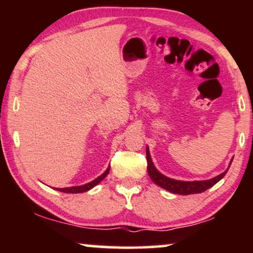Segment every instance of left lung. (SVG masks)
Here are the masks:
<instances>
[{
  "instance_id": "8db88e82",
  "label": "left lung",
  "mask_w": 253,
  "mask_h": 253,
  "mask_svg": "<svg viewBox=\"0 0 253 253\" xmlns=\"http://www.w3.org/2000/svg\"><path fill=\"white\" fill-rule=\"evenodd\" d=\"M146 161H147V172L153 182L165 190H169L170 193L179 194V195H189V194H200L206 191L210 188L216 184L223 176L226 175L227 170L222 172L221 175L214 177V178L208 179V181H194V182H184L176 181V179L169 178V177L162 175L158 170L156 169L155 165L151 159L149 149L146 147ZM231 165V164H229Z\"/></svg>"
}]
</instances>
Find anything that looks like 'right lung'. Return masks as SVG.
<instances>
[{
  "label": "right lung",
  "mask_w": 253,
  "mask_h": 253,
  "mask_svg": "<svg viewBox=\"0 0 253 253\" xmlns=\"http://www.w3.org/2000/svg\"><path fill=\"white\" fill-rule=\"evenodd\" d=\"M109 169H110V167H109L108 169H107L106 171H104V172H103L102 175H101L100 177H97V178H96V179H94V181H92V182L86 183V184H84V185H80V187L60 188V189H58V190H59V191H63V193H68V194H77V193H84V191H88L89 189H91V188H94L95 185L98 184V183H100L101 181H102V179L104 178V177H106L107 175H108Z\"/></svg>",
  "instance_id": "1"
}]
</instances>
